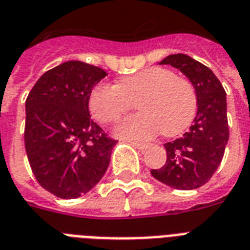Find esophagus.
Wrapping results in <instances>:
<instances>
[{
	"instance_id": "34e87169",
	"label": "esophagus",
	"mask_w": 250,
	"mask_h": 250,
	"mask_svg": "<svg viewBox=\"0 0 250 250\" xmlns=\"http://www.w3.org/2000/svg\"><path fill=\"white\" fill-rule=\"evenodd\" d=\"M131 144L135 146V148L140 149V150H145V149H148L150 145L149 144H143V143H131Z\"/></svg>"
}]
</instances>
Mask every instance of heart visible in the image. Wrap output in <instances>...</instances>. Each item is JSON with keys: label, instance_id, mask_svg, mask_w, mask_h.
I'll return each mask as SVG.
<instances>
[{"label": "heart", "instance_id": "obj_1", "mask_svg": "<svg viewBox=\"0 0 250 250\" xmlns=\"http://www.w3.org/2000/svg\"><path fill=\"white\" fill-rule=\"evenodd\" d=\"M136 102L140 114L125 118L115 127L121 139L150 140L160 132L175 136L190 125L197 110L193 85L164 67L125 76L117 85L98 83L88 98L92 117L102 125L118 121Z\"/></svg>", "mask_w": 250, "mask_h": 250}]
</instances>
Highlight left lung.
Here are the masks:
<instances>
[{
	"label": "left lung",
	"mask_w": 250,
	"mask_h": 250,
	"mask_svg": "<svg viewBox=\"0 0 250 250\" xmlns=\"http://www.w3.org/2000/svg\"><path fill=\"white\" fill-rule=\"evenodd\" d=\"M160 64H170L189 79L197 113L188 132L165 144L166 164L150 174L175 189H196L209 182L225 154L229 135L226 92L214 72L189 56L171 54Z\"/></svg>",
	"instance_id": "8db88e82"
}]
</instances>
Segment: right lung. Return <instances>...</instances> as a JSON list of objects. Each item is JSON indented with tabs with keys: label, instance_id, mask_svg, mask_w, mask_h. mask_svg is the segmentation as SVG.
<instances>
[{
	"label": "right lung",
	"instance_id": "obj_1",
	"mask_svg": "<svg viewBox=\"0 0 250 250\" xmlns=\"http://www.w3.org/2000/svg\"><path fill=\"white\" fill-rule=\"evenodd\" d=\"M107 75L68 61L37 80L25 100L24 145L40 186L60 198L89 192L105 175L117 141L90 119V90Z\"/></svg>",
	"mask_w": 250,
	"mask_h": 250
}]
</instances>
